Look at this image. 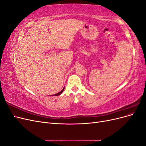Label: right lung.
<instances>
[{
  "label": "right lung",
  "instance_id": "right-lung-1",
  "mask_svg": "<svg viewBox=\"0 0 146 146\" xmlns=\"http://www.w3.org/2000/svg\"><path fill=\"white\" fill-rule=\"evenodd\" d=\"M64 88H63V89L61 90L60 92H59L58 93H56V94H54V95H52V96H59V95H60L61 93H62V92H63V91H64Z\"/></svg>",
  "mask_w": 146,
  "mask_h": 146
}]
</instances>
